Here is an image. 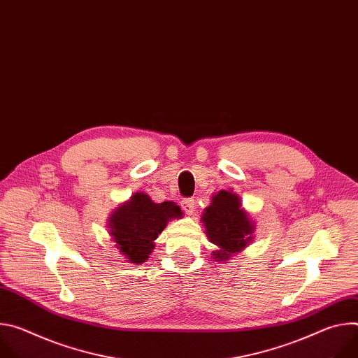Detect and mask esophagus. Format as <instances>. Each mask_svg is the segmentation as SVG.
Segmentation results:
<instances>
[{
    "label": "esophagus",
    "mask_w": 358,
    "mask_h": 358,
    "mask_svg": "<svg viewBox=\"0 0 358 358\" xmlns=\"http://www.w3.org/2000/svg\"><path fill=\"white\" fill-rule=\"evenodd\" d=\"M194 199L192 198H182L181 201V208L187 213V214H192L194 213Z\"/></svg>",
    "instance_id": "34e87169"
}]
</instances>
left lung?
<instances>
[{
	"instance_id": "8db88e82",
	"label": "left lung",
	"mask_w": 358,
	"mask_h": 358,
	"mask_svg": "<svg viewBox=\"0 0 358 358\" xmlns=\"http://www.w3.org/2000/svg\"><path fill=\"white\" fill-rule=\"evenodd\" d=\"M241 206L236 194L220 191L201 218L206 224L208 239L220 248L214 252L215 259L228 261L232 253L242 250L252 238L253 225Z\"/></svg>"
}]
</instances>
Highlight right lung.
Returning <instances> with one entry per match:
<instances>
[{
	"label": "right lung",
	"mask_w": 358,
	"mask_h": 358,
	"mask_svg": "<svg viewBox=\"0 0 358 358\" xmlns=\"http://www.w3.org/2000/svg\"><path fill=\"white\" fill-rule=\"evenodd\" d=\"M182 213L176 202H152L147 194L137 192L110 218V235L117 249L131 264L148 259L155 249V239L171 218H180Z\"/></svg>",
	"instance_id": "1"
}]
</instances>
